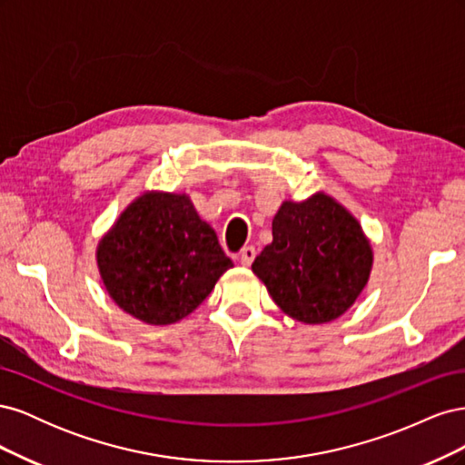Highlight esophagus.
<instances>
[{
	"label": "esophagus",
	"instance_id": "obj_1",
	"mask_svg": "<svg viewBox=\"0 0 465 465\" xmlns=\"http://www.w3.org/2000/svg\"><path fill=\"white\" fill-rule=\"evenodd\" d=\"M256 258V248L254 246H244L241 250V263L242 265H250Z\"/></svg>",
	"mask_w": 465,
	"mask_h": 465
}]
</instances>
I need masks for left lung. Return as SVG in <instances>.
<instances>
[{
    "label": "left lung",
    "instance_id": "obj_1",
    "mask_svg": "<svg viewBox=\"0 0 465 465\" xmlns=\"http://www.w3.org/2000/svg\"><path fill=\"white\" fill-rule=\"evenodd\" d=\"M272 232L252 272L281 311L302 323H326L355 304L374 254L361 223L340 202L323 192L304 202L287 200Z\"/></svg>",
    "mask_w": 465,
    "mask_h": 465
}]
</instances>
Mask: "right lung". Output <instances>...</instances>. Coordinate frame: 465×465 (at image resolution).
<instances>
[{
	"instance_id": "right-lung-1",
	"label": "right lung",
	"mask_w": 465,
	"mask_h": 465,
	"mask_svg": "<svg viewBox=\"0 0 465 465\" xmlns=\"http://www.w3.org/2000/svg\"><path fill=\"white\" fill-rule=\"evenodd\" d=\"M96 265L124 312L166 326L192 314L232 262L186 193L145 192L101 238Z\"/></svg>"
}]
</instances>
